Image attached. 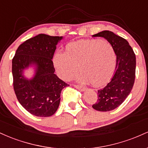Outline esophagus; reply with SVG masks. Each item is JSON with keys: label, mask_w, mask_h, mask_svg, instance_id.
I'll list each match as a JSON object with an SVG mask.
<instances>
[{"label": "esophagus", "mask_w": 148, "mask_h": 148, "mask_svg": "<svg viewBox=\"0 0 148 148\" xmlns=\"http://www.w3.org/2000/svg\"><path fill=\"white\" fill-rule=\"evenodd\" d=\"M74 86L76 88V89L79 90L81 91H85L86 90V88H85L84 86H79V85H74Z\"/></svg>", "instance_id": "esophagus-1"}]
</instances>
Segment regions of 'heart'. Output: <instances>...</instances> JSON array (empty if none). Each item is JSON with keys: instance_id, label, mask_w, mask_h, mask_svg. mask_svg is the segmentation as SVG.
<instances>
[{"instance_id": "obj_1", "label": "heart", "mask_w": 148, "mask_h": 148, "mask_svg": "<svg viewBox=\"0 0 148 148\" xmlns=\"http://www.w3.org/2000/svg\"><path fill=\"white\" fill-rule=\"evenodd\" d=\"M53 63L59 77L64 81L72 79L79 70L77 80L99 87L111 77L115 65L114 50L104 40H86L66 45L64 53L57 52Z\"/></svg>"}]
</instances>
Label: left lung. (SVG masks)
<instances>
[{"mask_svg":"<svg viewBox=\"0 0 148 148\" xmlns=\"http://www.w3.org/2000/svg\"><path fill=\"white\" fill-rule=\"evenodd\" d=\"M92 37H101L111 44L116 55V66L111 81L97 91L98 99L92 105L99 111H110L118 107L130 94L135 81L136 56L125 39L109 30Z\"/></svg>","mask_w":148,"mask_h":148,"instance_id":"1","label":"left lung"}]
</instances>
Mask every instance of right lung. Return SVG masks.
<instances>
[{
	"instance_id": "1",
	"label": "right lung",
	"mask_w": 148,
	"mask_h": 148,
	"mask_svg": "<svg viewBox=\"0 0 148 148\" xmlns=\"http://www.w3.org/2000/svg\"><path fill=\"white\" fill-rule=\"evenodd\" d=\"M62 37L40 34L18 47L12 59L13 86L18 101L30 113L49 117L57 111L60 93L69 85L55 74L53 57ZM33 66L35 73L28 79L24 71Z\"/></svg>"
}]
</instances>
